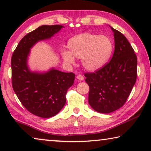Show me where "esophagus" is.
Wrapping results in <instances>:
<instances>
[{
	"label": "esophagus",
	"instance_id": "esophagus-1",
	"mask_svg": "<svg viewBox=\"0 0 151 151\" xmlns=\"http://www.w3.org/2000/svg\"><path fill=\"white\" fill-rule=\"evenodd\" d=\"M77 78L80 80H84V76L82 75H80V74H79V75L77 76Z\"/></svg>",
	"mask_w": 151,
	"mask_h": 151
}]
</instances>
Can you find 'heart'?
Segmentation results:
<instances>
[{
    "instance_id": "1",
    "label": "heart",
    "mask_w": 151,
    "mask_h": 151,
    "mask_svg": "<svg viewBox=\"0 0 151 151\" xmlns=\"http://www.w3.org/2000/svg\"><path fill=\"white\" fill-rule=\"evenodd\" d=\"M69 51L63 50L64 62L74 63L73 57L82 58L83 67L88 71H96L106 65L112 55L113 43L109 36L86 32L76 35L67 42Z\"/></svg>"
}]
</instances>
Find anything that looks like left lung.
Wrapping results in <instances>:
<instances>
[{"label": "left lung", "instance_id": "obj_1", "mask_svg": "<svg viewBox=\"0 0 151 151\" xmlns=\"http://www.w3.org/2000/svg\"><path fill=\"white\" fill-rule=\"evenodd\" d=\"M115 50L112 58L95 72L85 73L89 86L88 103L95 111L109 113L125 104L137 79V60L127 38L113 27Z\"/></svg>", "mask_w": 151, "mask_h": 151}]
</instances>
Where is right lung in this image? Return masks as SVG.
Returning a JSON list of instances; mask_svg holds the SVG:
<instances>
[{"mask_svg":"<svg viewBox=\"0 0 151 151\" xmlns=\"http://www.w3.org/2000/svg\"><path fill=\"white\" fill-rule=\"evenodd\" d=\"M63 26L42 25L21 39L11 60L13 89L24 108L32 114L48 118L55 115L66 103L68 88L75 74L51 69L46 73L32 72L27 66L30 49L40 40L50 38Z\"/></svg>","mask_w":151,"mask_h":151,"instance_id":"1","label":"right lung"}]
</instances>
